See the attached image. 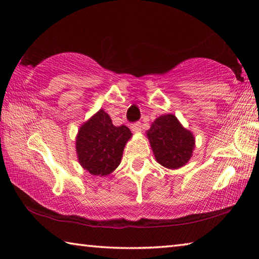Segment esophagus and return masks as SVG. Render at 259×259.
<instances>
[{
	"label": "esophagus",
	"instance_id": "esophagus-1",
	"mask_svg": "<svg viewBox=\"0 0 259 259\" xmlns=\"http://www.w3.org/2000/svg\"><path fill=\"white\" fill-rule=\"evenodd\" d=\"M131 130L134 132V133H140L141 131H142V125H141L140 121H136V123L132 124L131 126Z\"/></svg>",
	"mask_w": 259,
	"mask_h": 259
}]
</instances>
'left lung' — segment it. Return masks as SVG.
Returning <instances> with one entry per match:
<instances>
[{"mask_svg":"<svg viewBox=\"0 0 259 259\" xmlns=\"http://www.w3.org/2000/svg\"><path fill=\"white\" fill-rule=\"evenodd\" d=\"M155 160L168 169H178L193 155L195 138L184 128L177 117L167 114L158 117L146 132Z\"/></svg>","mask_w":259,"mask_h":259,"instance_id":"8db88e82","label":"left lung"}]
</instances>
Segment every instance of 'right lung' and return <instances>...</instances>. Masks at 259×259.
Returning <instances> with one entry per match:
<instances>
[{
	"label": "right lung",
	"instance_id": "add662e5",
	"mask_svg": "<svg viewBox=\"0 0 259 259\" xmlns=\"http://www.w3.org/2000/svg\"><path fill=\"white\" fill-rule=\"evenodd\" d=\"M131 136L127 126L113 125L109 115L100 109L81 125L75 141L77 160L91 175L108 176L119 165Z\"/></svg>",
	"mask_w": 259,
	"mask_h": 259
}]
</instances>
